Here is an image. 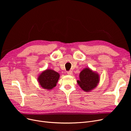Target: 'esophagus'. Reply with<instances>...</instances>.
<instances>
[{"mask_svg":"<svg viewBox=\"0 0 131 131\" xmlns=\"http://www.w3.org/2000/svg\"><path fill=\"white\" fill-rule=\"evenodd\" d=\"M67 74L70 75H72L73 74V73L72 71H69V72H67Z\"/></svg>","mask_w":131,"mask_h":131,"instance_id":"1","label":"esophagus"}]
</instances>
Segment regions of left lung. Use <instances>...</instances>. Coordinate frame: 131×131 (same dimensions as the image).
<instances>
[{
	"mask_svg": "<svg viewBox=\"0 0 131 131\" xmlns=\"http://www.w3.org/2000/svg\"><path fill=\"white\" fill-rule=\"evenodd\" d=\"M80 80L77 81L78 84L85 92H90L97 86L100 81L99 74L86 67L79 74Z\"/></svg>",
	"mask_w": 131,
	"mask_h": 131,
	"instance_id": "left-lung-1",
	"label": "left lung"
}]
</instances>
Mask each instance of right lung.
<instances>
[{
	"instance_id": "obj_1",
	"label": "right lung",
	"mask_w": 131,
	"mask_h": 131,
	"mask_svg": "<svg viewBox=\"0 0 131 131\" xmlns=\"http://www.w3.org/2000/svg\"><path fill=\"white\" fill-rule=\"evenodd\" d=\"M59 77L60 75L57 72L51 69H47L39 74L37 79L41 88L50 90L56 86Z\"/></svg>"
}]
</instances>
